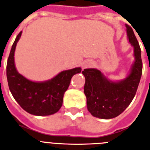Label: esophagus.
Wrapping results in <instances>:
<instances>
[{
    "mask_svg": "<svg viewBox=\"0 0 150 150\" xmlns=\"http://www.w3.org/2000/svg\"><path fill=\"white\" fill-rule=\"evenodd\" d=\"M91 64H92V63L89 62H84L83 64H82V68H83V69H86V68L89 67Z\"/></svg>",
    "mask_w": 150,
    "mask_h": 150,
    "instance_id": "34e87169",
    "label": "esophagus"
}]
</instances>
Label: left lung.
I'll return each mask as SVG.
<instances>
[{
    "mask_svg": "<svg viewBox=\"0 0 150 150\" xmlns=\"http://www.w3.org/2000/svg\"><path fill=\"white\" fill-rule=\"evenodd\" d=\"M126 27L135 58L127 77L114 81L98 69H86L82 71L86 78L84 92L87 109L94 117L109 119L120 115L129 105L138 88L142 71L141 49L132 28L127 24Z\"/></svg>",
    "mask_w": 150,
    "mask_h": 150,
    "instance_id": "8db88e82",
    "label": "left lung"
}]
</instances>
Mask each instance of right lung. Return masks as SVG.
Returning a JSON list of instances; mask_svg holds the SVG:
<instances>
[{"label":"right lung","mask_w":150,"mask_h":150,"mask_svg":"<svg viewBox=\"0 0 150 150\" xmlns=\"http://www.w3.org/2000/svg\"><path fill=\"white\" fill-rule=\"evenodd\" d=\"M21 31L15 38L7 63V79L9 89L17 103L31 115L45 116L54 114L61 109L64 92L72 76L80 73V67L61 71L54 78L45 81H33L24 77L16 69L14 52Z\"/></svg>","instance_id":"obj_1"}]
</instances>
